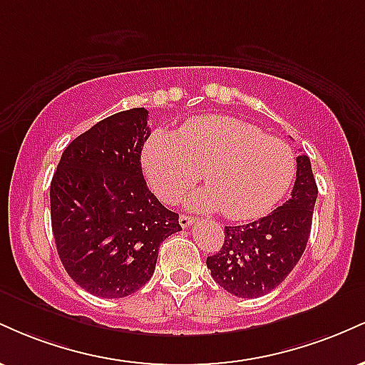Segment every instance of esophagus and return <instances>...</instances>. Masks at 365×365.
<instances>
[{"instance_id":"obj_1","label":"esophagus","mask_w":365,"mask_h":365,"mask_svg":"<svg viewBox=\"0 0 365 365\" xmlns=\"http://www.w3.org/2000/svg\"><path fill=\"white\" fill-rule=\"evenodd\" d=\"M194 217L188 216V215H182L180 216V225H182V228H187V226H190L192 223H194Z\"/></svg>"}]
</instances>
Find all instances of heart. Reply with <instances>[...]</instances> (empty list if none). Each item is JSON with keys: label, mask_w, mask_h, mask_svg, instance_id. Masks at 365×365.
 Here are the masks:
<instances>
[{"label": "heart", "mask_w": 365, "mask_h": 365, "mask_svg": "<svg viewBox=\"0 0 365 365\" xmlns=\"http://www.w3.org/2000/svg\"><path fill=\"white\" fill-rule=\"evenodd\" d=\"M144 166L150 188L166 202H177L204 173L207 188L192 195L190 204L220 209L230 221L269 215L297 175V158L287 142L226 116L188 121L175 137L154 133Z\"/></svg>", "instance_id": "heart-1"}]
</instances>
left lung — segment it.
Returning <instances> with one entry per match:
<instances>
[{
	"mask_svg": "<svg viewBox=\"0 0 365 365\" xmlns=\"http://www.w3.org/2000/svg\"><path fill=\"white\" fill-rule=\"evenodd\" d=\"M316 199L311 159L302 154L292 197L283 206L252 223L225 226L223 247L206 261L215 282L242 299L274 290L302 257Z\"/></svg>",
	"mask_w": 365,
	"mask_h": 365,
	"instance_id": "8db88e82",
	"label": "left lung"
}]
</instances>
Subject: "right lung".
<instances>
[{
    "instance_id": "add662e5",
    "label": "right lung",
    "mask_w": 365,
    "mask_h": 365,
    "mask_svg": "<svg viewBox=\"0 0 365 365\" xmlns=\"http://www.w3.org/2000/svg\"><path fill=\"white\" fill-rule=\"evenodd\" d=\"M145 108L115 113L73 139L51 180L58 255L78 287L121 299L149 282L161 242L182 230L149 190L140 153L149 139Z\"/></svg>"
}]
</instances>
